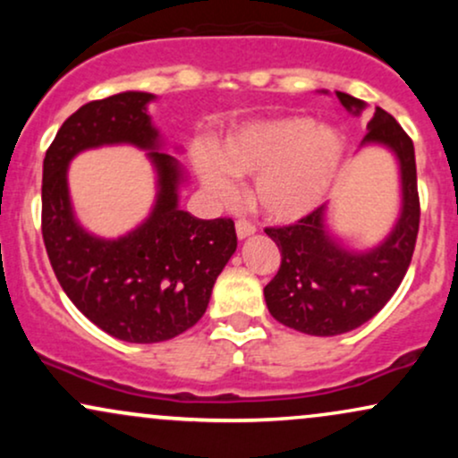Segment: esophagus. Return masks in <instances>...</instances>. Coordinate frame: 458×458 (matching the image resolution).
Segmentation results:
<instances>
[{
	"mask_svg": "<svg viewBox=\"0 0 458 458\" xmlns=\"http://www.w3.org/2000/svg\"><path fill=\"white\" fill-rule=\"evenodd\" d=\"M254 233H256L254 224L245 222V219H239V222H236V236H239V239H247V236H251Z\"/></svg>",
	"mask_w": 458,
	"mask_h": 458,
	"instance_id": "34e87169",
	"label": "esophagus"
}]
</instances>
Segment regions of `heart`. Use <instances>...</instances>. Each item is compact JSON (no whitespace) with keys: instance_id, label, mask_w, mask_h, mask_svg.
Wrapping results in <instances>:
<instances>
[{"instance_id":"heart-1","label":"heart","mask_w":458,"mask_h":458,"mask_svg":"<svg viewBox=\"0 0 458 458\" xmlns=\"http://www.w3.org/2000/svg\"><path fill=\"white\" fill-rule=\"evenodd\" d=\"M344 159L343 135L308 118H273L225 135L217 155L202 150L196 170L219 202L239 196L234 176H259L254 199L273 222L306 217L327 198Z\"/></svg>"}]
</instances>
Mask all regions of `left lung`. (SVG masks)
<instances>
[{
    "label": "left lung",
    "instance_id": "1",
    "mask_svg": "<svg viewBox=\"0 0 458 458\" xmlns=\"http://www.w3.org/2000/svg\"><path fill=\"white\" fill-rule=\"evenodd\" d=\"M351 114L364 101L335 92ZM381 144L401 170V215L392 233L368 251H351L329 233L327 207L297 224L265 228L280 247L282 265L265 286L271 317L310 335H338L360 327L390 301L411 262L420 228L413 141L386 109L377 107L361 146Z\"/></svg>",
    "mask_w": 458,
    "mask_h": 458
}]
</instances>
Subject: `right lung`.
<instances>
[{"mask_svg":"<svg viewBox=\"0 0 458 458\" xmlns=\"http://www.w3.org/2000/svg\"><path fill=\"white\" fill-rule=\"evenodd\" d=\"M148 92H120L79 107L43 163V239L51 267L83 317L124 343L152 344L202 318L213 284L236 250L234 222L198 219L178 207L181 163L161 152ZM131 143L150 149L157 199L148 218L118 240L81 228L67 196V163L81 149Z\"/></svg>","mask_w":458,"mask_h":458,"instance_id":"right-lung-1","label":"right lung"}]
</instances>
